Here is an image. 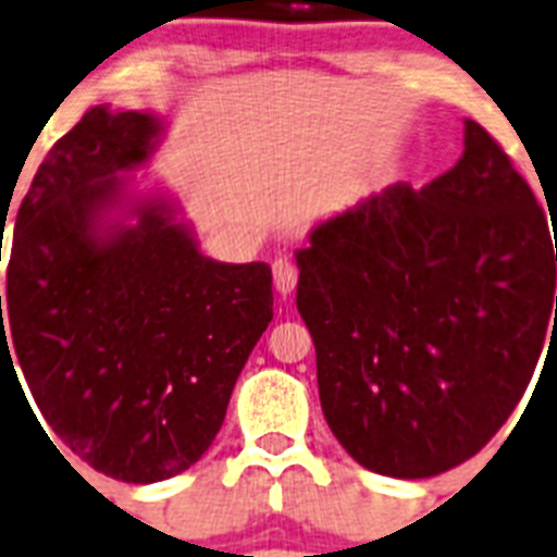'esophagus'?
I'll use <instances>...</instances> for the list:
<instances>
[{"label": "esophagus", "mask_w": 557, "mask_h": 557, "mask_svg": "<svg viewBox=\"0 0 557 557\" xmlns=\"http://www.w3.org/2000/svg\"><path fill=\"white\" fill-rule=\"evenodd\" d=\"M271 271H274V288H277L283 297H288V294L297 288V269H294V263L286 260V257H280V260H274Z\"/></svg>", "instance_id": "obj_1"}]
</instances>
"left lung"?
<instances>
[{
  "label": "left lung",
  "mask_w": 557,
  "mask_h": 557,
  "mask_svg": "<svg viewBox=\"0 0 557 557\" xmlns=\"http://www.w3.org/2000/svg\"><path fill=\"white\" fill-rule=\"evenodd\" d=\"M555 260L530 184L470 119L450 172L311 228L297 311L322 413L350 459L430 479L487 445L555 329Z\"/></svg>",
  "instance_id": "8db88e82"
}]
</instances>
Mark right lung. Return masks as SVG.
<instances>
[{"instance_id":"right-lung-1","label":"right lung","mask_w":557,"mask_h":557,"mask_svg":"<svg viewBox=\"0 0 557 557\" xmlns=\"http://www.w3.org/2000/svg\"><path fill=\"white\" fill-rule=\"evenodd\" d=\"M161 135L152 112H84L18 207L4 317L0 297V371L16 361L70 456L127 484L209 450L274 317L269 265L218 263L175 200L135 195Z\"/></svg>"}]
</instances>
